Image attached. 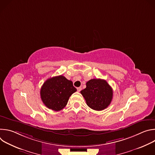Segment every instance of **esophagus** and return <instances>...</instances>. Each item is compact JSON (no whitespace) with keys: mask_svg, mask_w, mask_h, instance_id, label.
I'll list each match as a JSON object with an SVG mask.
<instances>
[{"mask_svg":"<svg viewBox=\"0 0 155 155\" xmlns=\"http://www.w3.org/2000/svg\"><path fill=\"white\" fill-rule=\"evenodd\" d=\"M81 90V87H77V91H78V92H80Z\"/></svg>","mask_w":155,"mask_h":155,"instance_id":"esophagus-1","label":"esophagus"}]
</instances>
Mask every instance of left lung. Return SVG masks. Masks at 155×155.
<instances>
[{
	"mask_svg": "<svg viewBox=\"0 0 155 155\" xmlns=\"http://www.w3.org/2000/svg\"><path fill=\"white\" fill-rule=\"evenodd\" d=\"M85 89L80 91L86 104L91 108L101 111L112 102L113 90L105 80L91 79L88 81Z\"/></svg>",
	"mask_w": 155,
	"mask_h": 155,
	"instance_id": "obj_1",
	"label": "left lung"
}]
</instances>
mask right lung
<instances>
[{
    "label": "right lung",
    "instance_id": "obj_1",
    "mask_svg": "<svg viewBox=\"0 0 155 155\" xmlns=\"http://www.w3.org/2000/svg\"><path fill=\"white\" fill-rule=\"evenodd\" d=\"M77 91L72 81L62 75L45 81L40 90V97L47 107L59 111L67 105L70 96Z\"/></svg>",
    "mask_w": 155,
    "mask_h": 155
}]
</instances>
